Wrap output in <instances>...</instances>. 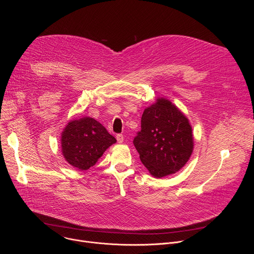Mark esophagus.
<instances>
[{
	"instance_id": "1",
	"label": "esophagus",
	"mask_w": 254,
	"mask_h": 254,
	"mask_svg": "<svg viewBox=\"0 0 254 254\" xmlns=\"http://www.w3.org/2000/svg\"><path fill=\"white\" fill-rule=\"evenodd\" d=\"M117 140H118L120 143H122V142L124 141V135H123L122 133H118V134H117Z\"/></svg>"
}]
</instances>
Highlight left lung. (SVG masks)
<instances>
[{
  "label": "left lung",
  "mask_w": 254,
  "mask_h": 254,
  "mask_svg": "<svg viewBox=\"0 0 254 254\" xmlns=\"http://www.w3.org/2000/svg\"><path fill=\"white\" fill-rule=\"evenodd\" d=\"M133 144L144 167L154 177L162 178L188 162L193 152L192 127L171 101L159 98L144 110Z\"/></svg>",
  "instance_id": "left-lung-1"
}]
</instances>
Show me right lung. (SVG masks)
<instances>
[{"label": "right lung", "mask_w": 254, "mask_h": 254, "mask_svg": "<svg viewBox=\"0 0 254 254\" xmlns=\"http://www.w3.org/2000/svg\"><path fill=\"white\" fill-rule=\"evenodd\" d=\"M117 139L92 118L68 123L61 136L62 154L65 160L80 171L95 165L105 150Z\"/></svg>", "instance_id": "add662e5"}]
</instances>
